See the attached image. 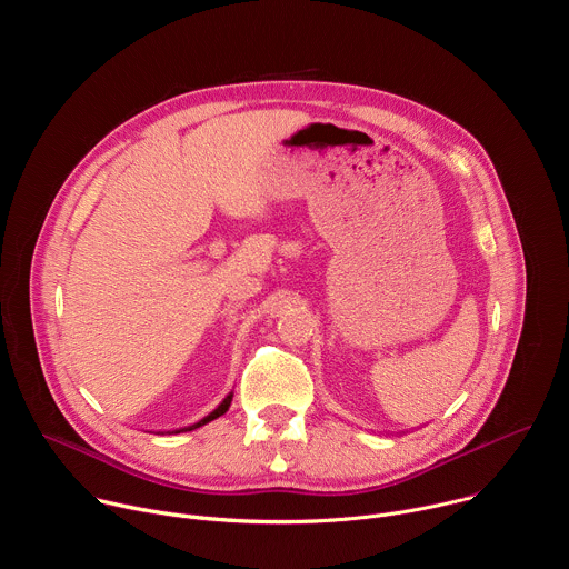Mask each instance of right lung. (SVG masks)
Here are the masks:
<instances>
[{
  "instance_id": "right-lung-1",
  "label": "right lung",
  "mask_w": 569,
  "mask_h": 569,
  "mask_svg": "<svg viewBox=\"0 0 569 569\" xmlns=\"http://www.w3.org/2000/svg\"><path fill=\"white\" fill-rule=\"evenodd\" d=\"M231 396L233 393H229L220 405H218V408L209 415V417H204L202 421H198L196 426H189V428H182V430H176V432H187V430H196V428H200V426H204V423H209V421H213V419H218V417H222L227 410H229V405H231Z\"/></svg>"
}]
</instances>
